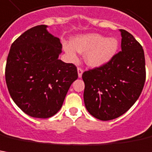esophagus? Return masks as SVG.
<instances>
[{
  "mask_svg": "<svg viewBox=\"0 0 152 152\" xmlns=\"http://www.w3.org/2000/svg\"><path fill=\"white\" fill-rule=\"evenodd\" d=\"M83 72V69H82V68H80V67H78V77H79V78H81V77H82Z\"/></svg>",
  "mask_w": 152,
  "mask_h": 152,
  "instance_id": "34e87169",
  "label": "esophagus"
}]
</instances>
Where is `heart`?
Here are the masks:
<instances>
[{"label":"heart","instance_id":"heart-1","mask_svg":"<svg viewBox=\"0 0 152 152\" xmlns=\"http://www.w3.org/2000/svg\"><path fill=\"white\" fill-rule=\"evenodd\" d=\"M119 42L116 38H106L97 33L79 36L72 43H65L64 50L72 60L77 59L78 53L85 54L89 66L99 67L107 64L116 53Z\"/></svg>","mask_w":152,"mask_h":152}]
</instances>
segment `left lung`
<instances>
[{"label": "left lung", "mask_w": 152, "mask_h": 152, "mask_svg": "<svg viewBox=\"0 0 152 152\" xmlns=\"http://www.w3.org/2000/svg\"><path fill=\"white\" fill-rule=\"evenodd\" d=\"M121 51L107 64L83 72V100L90 115L100 121L121 116L141 94L145 81L142 46L121 29Z\"/></svg>", "instance_id": "8db88e82"}]
</instances>
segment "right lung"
<instances>
[{"label":"right lung","instance_id":"obj_1","mask_svg":"<svg viewBox=\"0 0 152 152\" xmlns=\"http://www.w3.org/2000/svg\"><path fill=\"white\" fill-rule=\"evenodd\" d=\"M59 38L46 25L28 29L13 42L5 77L17 106L35 118H49L61 109L69 88L78 78L77 67L58 59Z\"/></svg>","mask_w":152,"mask_h":152}]
</instances>
